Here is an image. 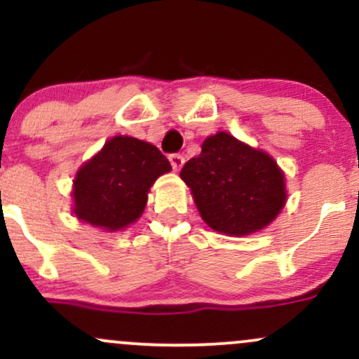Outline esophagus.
Instances as JSON below:
<instances>
[{
	"mask_svg": "<svg viewBox=\"0 0 359 359\" xmlns=\"http://www.w3.org/2000/svg\"><path fill=\"white\" fill-rule=\"evenodd\" d=\"M168 160H170V163H172V168H174L175 172H179L180 168H182V165H184V156L182 155H179V154H175V155H170L168 156Z\"/></svg>",
	"mask_w": 359,
	"mask_h": 359,
	"instance_id": "1",
	"label": "esophagus"
}]
</instances>
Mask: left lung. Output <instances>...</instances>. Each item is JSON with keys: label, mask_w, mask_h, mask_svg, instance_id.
<instances>
[{"label": "left lung", "mask_w": 359, "mask_h": 359, "mask_svg": "<svg viewBox=\"0 0 359 359\" xmlns=\"http://www.w3.org/2000/svg\"><path fill=\"white\" fill-rule=\"evenodd\" d=\"M180 170L197 211L214 231L248 236L265 229L287 203L285 174L266 151L217 131Z\"/></svg>", "instance_id": "left-lung-1"}]
</instances>
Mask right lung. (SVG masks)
<instances>
[{
    "mask_svg": "<svg viewBox=\"0 0 359 359\" xmlns=\"http://www.w3.org/2000/svg\"><path fill=\"white\" fill-rule=\"evenodd\" d=\"M168 160L151 143L116 135L77 170L72 182V212L79 221L113 233L137 222L148 192Z\"/></svg>",
    "mask_w": 359,
    "mask_h": 359,
    "instance_id": "add662e5",
    "label": "right lung"
}]
</instances>
